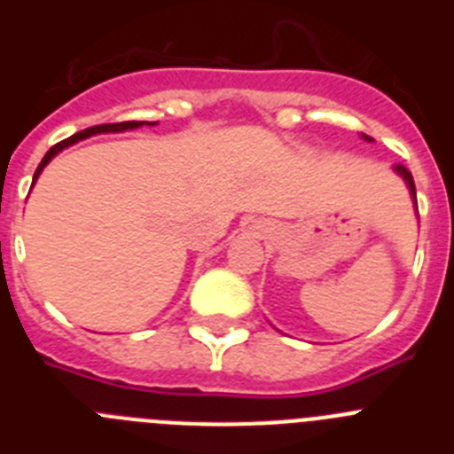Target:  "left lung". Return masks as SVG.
<instances>
[{"instance_id": "8db88e82", "label": "left lung", "mask_w": 454, "mask_h": 454, "mask_svg": "<svg viewBox=\"0 0 454 454\" xmlns=\"http://www.w3.org/2000/svg\"><path fill=\"white\" fill-rule=\"evenodd\" d=\"M364 138L371 140V136H364ZM395 170H398L400 177H403L404 182H407L409 191H411V195H414V198H416V186H414V177H411V172H409L407 168H404V166H395Z\"/></svg>"}]
</instances>
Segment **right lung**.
<instances>
[{
    "instance_id": "right-lung-1",
    "label": "right lung",
    "mask_w": 454,
    "mask_h": 454,
    "mask_svg": "<svg viewBox=\"0 0 454 454\" xmlns=\"http://www.w3.org/2000/svg\"><path fill=\"white\" fill-rule=\"evenodd\" d=\"M143 124H156V122H138V120H127V122H111V124H98V127H90V129H83V131H77L74 136H70V138L61 140V143H56L54 147H50V152H47L45 156H43V161H40V166L35 168V175H34V182L38 179V175L43 172V168L47 166V163L51 161V156H56L59 152L63 150V147L72 145V143H77V140H83L88 138V136L92 134H99V131H124V129H136V127H143Z\"/></svg>"
}]
</instances>
